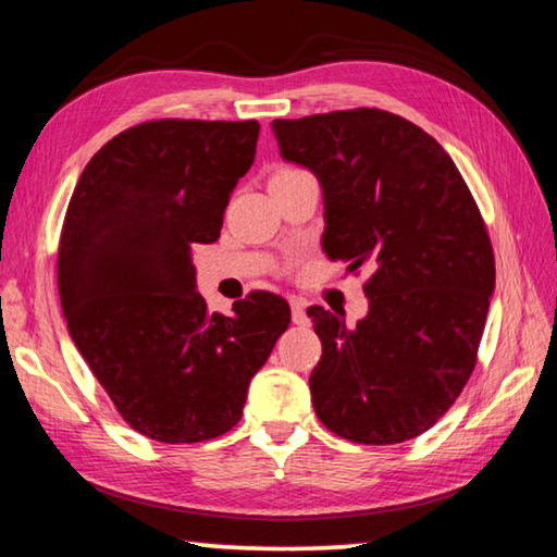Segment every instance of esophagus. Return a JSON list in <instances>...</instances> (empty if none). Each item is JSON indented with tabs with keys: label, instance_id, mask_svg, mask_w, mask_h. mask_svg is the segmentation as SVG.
Here are the masks:
<instances>
[{
	"label": "esophagus",
	"instance_id": "34e87169",
	"mask_svg": "<svg viewBox=\"0 0 557 557\" xmlns=\"http://www.w3.org/2000/svg\"><path fill=\"white\" fill-rule=\"evenodd\" d=\"M289 307H292V321L297 323V326H309V317H307V301L305 299H289Z\"/></svg>",
	"mask_w": 557,
	"mask_h": 557
}]
</instances>
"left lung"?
Here are the masks:
<instances>
[{
	"label": "left lung",
	"instance_id": "8db88e82",
	"mask_svg": "<svg viewBox=\"0 0 557 557\" xmlns=\"http://www.w3.org/2000/svg\"><path fill=\"white\" fill-rule=\"evenodd\" d=\"M280 153L323 187V250L370 268L368 317L309 307L321 341L313 411L341 438L392 446L429 431L470 380L494 292L478 205L436 138L382 109L272 121Z\"/></svg>",
	"mask_w": 557,
	"mask_h": 557
}]
</instances>
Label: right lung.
<instances>
[{
  "mask_svg": "<svg viewBox=\"0 0 557 557\" xmlns=\"http://www.w3.org/2000/svg\"><path fill=\"white\" fill-rule=\"evenodd\" d=\"M258 121L156 119L89 160L58 246L60 305L79 356L131 429L201 443L240 421L248 384L289 326V305L250 292L211 313L191 244H214Z\"/></svg>",
  "mask_w": 557,
  "mask_h": 557,
  "instance_id": "add662e5",
  "label": "right lung"
}]
</instances>
